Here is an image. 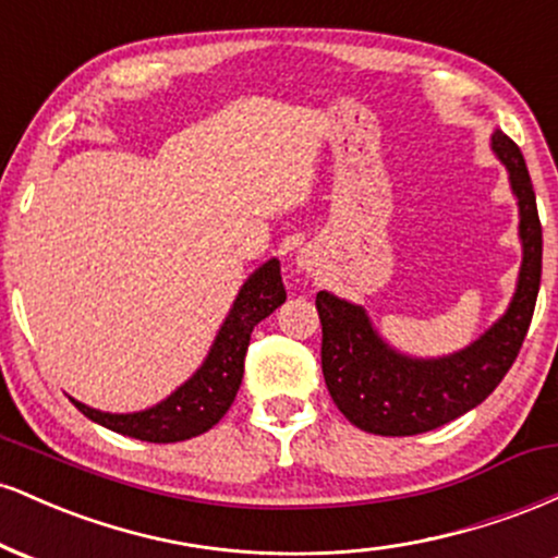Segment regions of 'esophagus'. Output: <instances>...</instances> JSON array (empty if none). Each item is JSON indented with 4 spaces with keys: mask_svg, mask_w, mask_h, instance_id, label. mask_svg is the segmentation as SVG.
Segmentation results:
<instances>
[{
    "mask_svg": "<svg viewBox=\"0 0 558 558\" xmlns=\"http://www.w3.org/2000/svg\"><path fill=\"white\" fill-rule=\"evenodd\" d=\"M293 265H296L301 272H315L317 254L312 252V248H301V252L296 254V259H293Z\"/></svg>",
    "mask_w": 558,
    "mask_h": 558,
    "instance_id": "esophagus-1",
    "label": "esophagus"
}]
</instances>
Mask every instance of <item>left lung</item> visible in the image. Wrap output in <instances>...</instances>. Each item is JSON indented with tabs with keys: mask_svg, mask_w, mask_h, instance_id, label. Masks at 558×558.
I'll list each match as a JSON object with an SVG mask.
<instances>
[{
	"mask_svg": "<svg viewBox=\"0 0 558 558\" xmlns=\"http://www.w3.org/2000/svg\"><path fill=\"white\" fill-rule=\"evenodd\" d=\"M490 149L509 172L520 207L522 265L509 306L477 341L433 360L409 356L375 330L364 306L317 293L325 386L343 417L364 433L417 435L462 417L488 399L520 354L541 288L543 230L520 146L496 128Z\"/></svg>",
	"mask_w": 558,
	"mask_h": 558,
	"instance_id": "8db88e82",
	"label": "left lung"
}]
</instances>
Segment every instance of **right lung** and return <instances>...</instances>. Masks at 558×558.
<instances>
[{
    "mask_svg": "<svg viewBox=\"0 0 558 558\" xmlns=\"http://www.w3.org/2000/svg\"><path fill=\"white\" fill-rule=\"evenodd\" d=\"M283 301L286 288L280 278V262L272 257L243 280L226 323L220 325L209 345L207 360L183 386L172 390L168 399L128 414L99 412L75 399L70 401L96 425L128 435V438L149 440V444H178V440L196 438L226 417L239 393L243 360H246L254 325L270 317Z\"/></svg>",
    "mask_w": 558,
    "mask_h": 558,
    "instance_id": "1",
    "label": "right lung"
}]
</instances>
